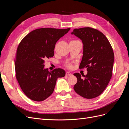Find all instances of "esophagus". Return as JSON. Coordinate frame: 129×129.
I'll return each mask as SVG.
<instances>
[{
	"mask_svg": "<svg viewBox=\"0 0 129 129\" xmlns=\"http://www.w3.org/2000/svg\"><path fill=\"white\" fill-rule=\"evenodd\" d=\"M66 76H71V75H72V73H69V72H66Z\"/></svg>",
	"mask_w": 129,
	"mask_h": 129,
	"instance_id": "esophagus-1",
	"label": "esophagus"
}]
</instances>
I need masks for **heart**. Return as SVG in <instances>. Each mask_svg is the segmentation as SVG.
Listing matches in <instances>:
<instances>
[{
	"label": "heart",
	"instance_id": "heart-1",
	"mask_svg": "<svg viewBox=\"0 0 129 129\" xmlns=\"http://www.w3.org/2000/svg\"><path fill=\"white\" fill-rule=\"evenodd\" d=\"M76 41V40H74V41ZM67 67H68V68H70V69H71V68H73V65L72 64H67Z\"/></svg>",
	"mask_w": 129,
	"mask_h": 129
}]
</instances>
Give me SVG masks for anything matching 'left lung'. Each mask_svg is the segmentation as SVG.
I'll return each mask as SVG.
<instances>
[{
	"instance_id": "8db88e82",
	"label": "left lung",
	"mask_w": 129,
	"mask_h": 129,
	"mask_svg": "<svg viewBox=\"0 0 129 129\" xmlns=\"http://www.w3.org/2000/svg\"><path fill=\"white\" fill-rule=\"evenodd\" d=\"M79 38L83 44V57L79 68H87L88 73L82 75L74 74L77 82L74 90L85 99L100 96L110 81L114 61V53L107 37L98 29L91 27L75 28L72 33Z\"/></svg>"
}]
</instances>
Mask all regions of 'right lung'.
Wrapping results in <instances>:
<instances>
[{
    "instance_id": "right-lung-1",
    "label": "right lung",
    "mask_w": 129,
    "mask_h": 129,
    "mask_svg": "<svg viewBox=\"0 0 129 129\" xmlns=\"http://www.w3.org/2000/svg\"><path fill=\"white\" fill-rule=\"evenodd\" d=\"M71 28H41L29 33L19 44L15 58V77L25 94L37 102L44 101L54 91L58 77L65 71L44 69L45 61L54 56L56 42Z\"/></svg>"
}]
</instances>
